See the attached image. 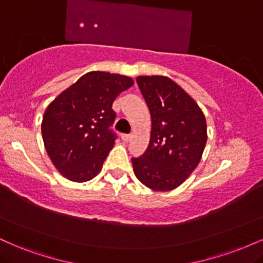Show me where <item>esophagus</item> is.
Listing matches in <instances>:
<instances>
[{"mask_svg":"<svg viewBox=\"0 0 263 263\" xmlns=\"http://www.w3.org/2000/svg\"><path fill=\"white\" fill-rule=\"evenodd\" d=\"M131 137H132L131 135H126V134L121 135V138H122V141H123V142H128L129 140H131Z\"/></svg>","mask_w":263,"mask_h":263,"instance_id":"1","label":"esophagus"}]
</instances>
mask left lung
<instances>
[{"label": "left lung", "mask_w": 263, "mask_h": 263, "mask_svg": "<svg viewBox=\"0 0 263 263\" xmlns=\"http://www.w3.org/2000/svg\"><path fill=\"white\" fill-rule=\"evenodd\" d=\"M149 108L148 148L132 157L137 179L157 192L179 186L200 162L206 144V121L197 102L167 77H138Z\"/></svg>", "instance_id": "left-lung-1"}]
</instances>
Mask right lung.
<instances>
[{"label": "right lung", "mask_w": 263, "mask_h": 263, "mask_svg": "<svg viewBox=\"0 0 263 263\" xmlns=\"http://www.w3.org/2000/svg\"><path fill=\"white\" fill-rule=\"evenodd\" d=\"M131 78L90 71L63 91L45 110L42 135L50 161L73 182H86L101 171L117 136L112 102L132 86Z\"/></svg>", "instance_id": "add662e5"}]
</instances>
